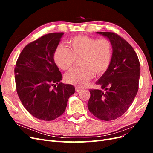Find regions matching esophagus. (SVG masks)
Masks as SVG:
<instances>
[{
	"label": "esophagus",
	"instance_id": "obj_1",
	"mask_svg": "<svg viewBox=\"0 0 153 153\" xmlns=\"http://www.w3.org/2000/svg\"><path fill=\"white\" fill-rule=\"evenodd\" d=\"M75 89H76V92H80L82 90V88H80V87H75Z\"/></svg>",
	"mask_w": 153,
	"mask_h": 153
}]
</instances>
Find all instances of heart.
<instances>
[{
  "mask_svg": "<svg viewBox=\"0 0 153 153\" xmlns=\"http://www.w3.org/2000/svg\"><path fill=\"white\" fill-rule=\"evenodd\" d=\"M69 49L59 45L53 55L57 66L63 70L71 68L76 59H80L82 67L74 68L64 75L69 84L84 87L94 76L104 74L108 69L112 58V47L108 39L77 36L68 40Z\"/></svg>",
  "mask_w": 153,
  "mask_h": 153,
  "instance_id": "obj_1",
  "label": "heart"
}]
</instances>
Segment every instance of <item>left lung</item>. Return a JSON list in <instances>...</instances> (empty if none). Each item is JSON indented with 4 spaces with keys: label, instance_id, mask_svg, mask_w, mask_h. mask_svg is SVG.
Masks as SVG:
<instances>
[{
    "label": "left lung",
    "instance_id": "8db88e82",
    "mask_svg": "<svg viewBox=\"0 0 153 153\" xmlns=\"http://www.w3.org/2000/svg\"><path fill=\"white\" fill-rule=\"evenodd\" d=\"M112 47L110 65L96 82L103 91L91 89L87 106L95 117L112 121L121 117L132 104L137 94L140 68L137 55L126 41L113 32H98Z\"/></svg>",
    "mask_w": 153,
    "mask_h": 153
}]
</instances>
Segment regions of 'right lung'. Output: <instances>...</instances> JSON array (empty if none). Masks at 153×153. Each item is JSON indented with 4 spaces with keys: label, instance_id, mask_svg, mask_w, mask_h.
<instances>
[{
    "label": "right lung",
    "instance_id": "add662e5",
    "mask_svg": "<svg viewBox=\"0 0 153 153\" xmlns=\"http://www.w3.org/2000/svg\"><path fill=\"white\" fill-rule=\"evenodd\" d=\"M63 34H48L27 45L15 68L16 91L22 105L34 117L43 121L61 115L75 92L72 85L60 82L62 75L53 59Z\"/></svg>",
    "mask_w": 153,
    "mask_h": 153
}]
</instances>
